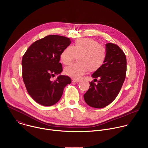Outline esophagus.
I'll return each instance as SVG.
<instances>
[{
	"label": "esophagus",
	"mask_w": 148,
	"mask_h": 148,
	"mask_svg": "<svg viewBox=\"0 0 148 148\" xmlns=\"http://www.w3.org/2000/svg\"><path fill=\"white\" fill-rule=\"evenodd\" d=\"M72 81L74 82H78L79 81V79H72Z\"/></svg>",
	"instance_id": "obj_1"
}]
</instances>
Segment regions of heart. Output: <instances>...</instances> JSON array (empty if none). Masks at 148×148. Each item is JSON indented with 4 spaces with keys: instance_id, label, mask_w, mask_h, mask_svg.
<instances>
[{
    "instance_id": "obj_1",
    "label": "heart",
    "mask_w": 148,
    "mask_h": 148,
    "mask_svg": "<svg viewBox=\"0 0 148 148\" xmlns=\"http://www.w3.org/2000/svg\"><path fill=\"white\" fill-rule=\"evenodd\" d=\"M78 56V62L66 67L64 73L75 78H78L88 70L91 72L98 70L106 58V50L92 38L77 40L71 47H67L60 54V59L65 65H69Z\"/></svg>"
}]
</instances>
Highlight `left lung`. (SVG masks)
I'll return each mask as SVG.
<instances>
[{"label": "left lung", "instance_id": "1", "mask_svg": "<svg viewBox=\"0 0 148 148\" xmlns=\"http://www.w3.org/2000/svg\"><path fill=\"white\" fill-rule=\"evenodd\" d=\"M105 46L103 64L91 75L97 84L91 82L90 88L84 95L85 102L96 108H104L115 99L126 76V58L123 51L113 43H107Z\"/></svg>", "mask_w": 148, "mask_h": 148}]
</instances>
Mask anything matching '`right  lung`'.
Listing matches in <instances>:
<instances>
[{"instance_id":"1","label":"right lung","mask_w":148,"mask_h":148,"mask_svg":"<svg viewBox=\"0 0 148 148\" xmlns=\"http://www.w3.org/2000/svg\"><path fill=\"white\" fill-rule=\"evenodd\" d=\"M71 44L69 38L49 35L36 41L28 48L22 61L23 79L30 97L43 106H51L61 98L71 78L61 75L60 54ZM59 76L55 81L51 78Z\"/></svg>"}]
</instances>
